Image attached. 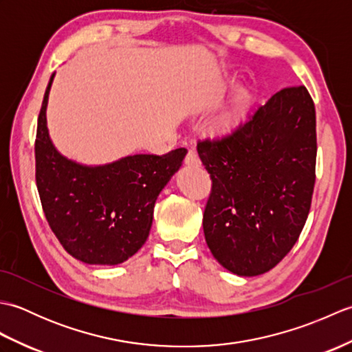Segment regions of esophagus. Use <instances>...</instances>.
<instances>
[{
  "label": "esophagus",
  "mask_w": 352,
  "mask_h": 352,
  "mask_svg": "<svg viewBox=\"0 0 352 352\" xmlns=\"http://www.w3.org/2000/svg\"><path fill=\"white\" fill-rule=\"evenodd\" d=\"M184 162H186V164H189V166H199V164H201L199 157H198L197 151H193V149H190L188 155H186Z\"/></svg>",
  "instance_id": "1"
}]
</instances>
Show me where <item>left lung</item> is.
Masks as SVG:
<instances>
[{"instance_id": "left-lung-1", "label": "left lung", "mask_w": 352, "mask_h": 352, "mask_svg": "<svg viewBox=\"0 0 352 352\" xmlns=\"http://www.w3.org/2000/svg\"><path fill=\"white\" fill-rule=\"evenodd\" d=\"M212 178L207 246L230 272L271 271L307 221L316 180V111L304 86L284 87L233 130L198 140Z\"/></svg>"}]
</instances>
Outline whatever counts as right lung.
Returning a JSON list of instances; mask_svg holds the SVG:
<instances>
[{
	"mask_svg": "<svg viewBox=\"0 0 352 352\" xmlns=\"http://www.w3.org/2000/svg\"><path fill=\"white\" fill-rule=\"evenodd\" d=\"M52 78L43 95L34 144L36 184L52 233L66 252L87 265H119L146 242L155 199L180 169L188 149L136 154L85 166L57 151L47 129Z\"/></svg>",
	"mask_w": 352,
	"mask_h": 352,
	"instance_id": "right-lung-1",
	"label": "right lung"
}]
</instances>
